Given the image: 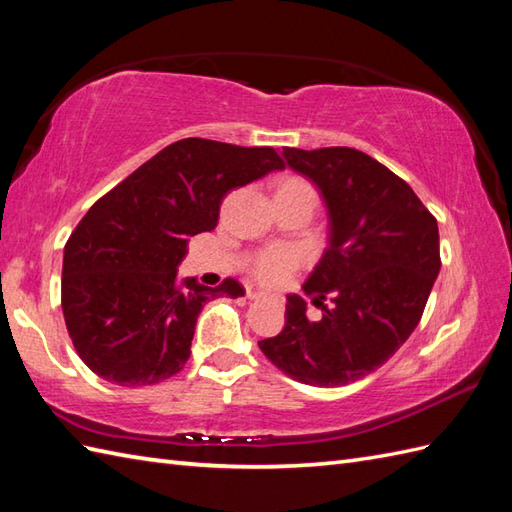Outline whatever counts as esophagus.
Returning a JSON list of instances; mask_svg holds the SVG:
<instances>
[{"mask_svg":"<svg viewBox=\"0 0 512 512\" xmlns=\"http://www.w3.org/2000/svg\"><path fill=\"white\" fill-rule=\"evenodd\" d=\"M247 298H249V300H263V298H267V295H265L263 291H249Z\"/></svg>","mask_w":512,"mask_h":512,"instance_id":"1","label":"esophagus"}]
</instances>
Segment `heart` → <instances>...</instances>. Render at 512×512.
I'll list each match as a JSON object with an SVG mask.
<instances>
[{"mask_svg":"<svg viewBox=\"0 0 512 512\" xmlns=\"http://www.w3.org/2000/svg\"><path fill=\"white\" fill-rule=\"evenodd\" d=\"M287 184H302L306 186L304 181L298 179H291ZM302 263V254L300 249L289 247V245H278V247H271L267 252L260 254L254 260V276L263 282V285H280L282 280H285L293 269H298Z\"/></svg>","mask_w":512,"mask_h":512,"instance_id":"b5f03b06","label":"heart"}]
</instances>
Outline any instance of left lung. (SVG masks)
<instances>
[{
	"mask_svg": "<svg viewBox=\"0 0 512 512\" xmlns=\"http://www.w3.org/2000/svg\"><path fill=\"white\" fill-rule=\"evenodd\" d=\"M282 157L328 214V247L302 289L335 306L311 322L300 295H287L285 328L258 346L291 379L337 388L381 368L414 333L440 271L438 223L401 177L357 149L287 146Z\"/></svg>",
	"mask_w": 512,
	"mask_h": 512,
	"instance_id": "8db88e82",
	"label": "left lung"
}]
</instances>
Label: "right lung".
Masks as SVG:
<instances>
[{"label":"right lung","instance_id":"1","mask_svg":"<svg viewBox=\"0 0 512 512\" xmlns=\"http://www.w3.org/2000/svg\"><path fill=\"white\" fill-rule=\"evenodd\" d=\"M285 162L269 146L186 138L98 199L63 252L61 304L89 370L124 388L173 377L190 357L203 304L245 289L177 278L190 236L212 232L227 192Z\"/></svg>","mask_w":512,"mask_h":512}]
</instances>
